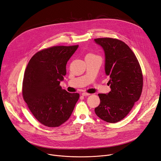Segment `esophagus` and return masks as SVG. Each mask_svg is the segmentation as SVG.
Segmentation results:
<instances>
[{"mask_svg": "<svg viewBox=\"0 0 161 161\" xmlns=\"http://www.w3.org/2000/svg\"><path fill=\"white\" fill-rule=\"evenodd\" d=\"M81 95H82L83 96H88V95H90V93H86V92H83V93H81Z\"/></svg>", "mask_w": 161, "mask_h": 161, "instance_id": "34e87169", "label": "esophagus"}]
</instances>
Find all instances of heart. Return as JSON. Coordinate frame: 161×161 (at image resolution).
Segmentation results:
<instances>
[{"label":"heart","mask_w":161,"mask_h":161,"mask_svg":"<svg viewBox=\"0 0 161 161\" xmlns=\"http://www.w3.org/2000/svg\"><path fill=\"white\" fill-rule=\"evenodd\" d=\"M87 55H93V54H91V53H89V54H88Z\"/></svg>","instance_id":"1"}]
</instances>
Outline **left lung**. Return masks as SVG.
I'll return each mask as SVG.
<instances>
[{"mask_svg":"<svg viewBox=\"0 0 161 161\" xmlns=\"http://www.w3.org/2000/svg\"><path fill=\"white\" fill-rule=\"evenodd\" d=\"M105 54V74L110 92L98 94L99 105L95 108L98 117L116 123L126 116L141 96L143 79L135 54L124 42L114 38L95 39Z\"/></svg>","mask_w":161,"mask_h":161,"instance_id":"left-lung-1","label":"left lung"}]
</instances>
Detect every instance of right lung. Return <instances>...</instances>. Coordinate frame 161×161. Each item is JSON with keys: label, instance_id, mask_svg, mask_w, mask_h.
<instances>
[{"label": "right lung", "instance_id": "obj_1", "mask_svg": "<svg viewBox=\"0 0 161 161\" xmlns=\"http://www.w3.org/2000/svg\"><path fill=\"white\" fill-rule=\"evenodd\" d=\"M78 45L53 46L35 54L24 72L22 95L34 117L47 127H58L70 117L80 94L60 86L66 64Z\"/></svg>", "mask_w": 161, "mask_h": 161}]
</instances>
